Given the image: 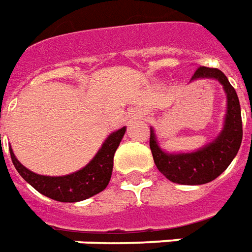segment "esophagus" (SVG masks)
Here are the masks:
<instances>
[{
  "mask_svg": "<svg viewBox=\"0 0 252 252\" xmlns=\"http://www.w3.org/2000/svg\"><path fill=\"white\" fill-rule=\"evenodd\" d=\"M141 118V113H137V114L131 115V119H138Z\"/></svg>",
  "mask_w": 252,
  "mask_h": 252,
  "instance_id": "1",
  "label": "esophagus"
}]
</instances>
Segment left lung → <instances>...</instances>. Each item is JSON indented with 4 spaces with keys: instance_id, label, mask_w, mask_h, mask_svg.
I'll list each match as a JSON object with an SVG mask.
<instances>
[{
    "instance_id": "left-lung-1",
    "label": "left lung",
    "mask_w": 252,
    "mask_h": 252,
    "mask_svg": "<svg viewBox=\"0 0 252 252\" xmlns=\"http://www.w3.org/2000/svg\"><path fill=\"white\" fill-rule=\"evenodd\" d=\"M199 78L217 79L227 95L224 125L218 137L199 150L174 154L160 149L154 128H150V149L157 167L169 181L179 185H205L218 178L238 154L243 137L239 99L226 75L219 69L199 66L191 81Z\"/></svg>"
}]
</instances>
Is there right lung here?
Returning <instances> with one entry per match:
<instances>
[{
    "mask_svg": "<svg viewBox=\"0 0 252 252\" xmlns=\"http://www.w3.org/2000/svg\"><path fill=\"white\" fill-rule=\"evenodd\" d=\"M126 127L111 133L106 138L95 157L83 169L63 177L39 175L26 169L9 147L13 164L26 182L42 195L58 202H81L101 192L110 182L114 154L125 135Z\"/></svg>",
    "mask_w": 252,
    "mask_h": 252,
    "instance_id": "right-lung-1",
    "label": "right lung"
}]
</instances>
